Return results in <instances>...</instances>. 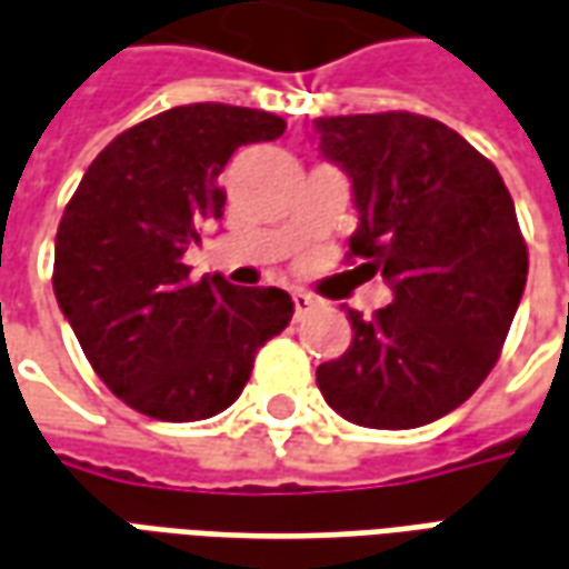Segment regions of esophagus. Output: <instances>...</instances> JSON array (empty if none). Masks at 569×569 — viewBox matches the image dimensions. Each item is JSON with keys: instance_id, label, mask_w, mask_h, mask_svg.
I'll return each instance as SVG.
<instances>
[{"instance_id": "obj_1", "label": "esophagus", "mask_w": 569, "mask_h": 569, "mask_svg": "<svg viewBox=\"0 0 569 569\" xmlns=\"http://www.w3.org/2000/svg\"><path fill=\"white\" fill-rule=\"evenodd\" d=\"M312 306H316V300H312V297H309V293H303V291H293V316H297V318H303L306 312H309V309H312Z\"/></svg>"}]
</instances>
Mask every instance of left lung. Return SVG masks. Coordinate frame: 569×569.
<instances>
[{
  "label": "left lung",
  "mask_w": 569,
  "mask_h": 569,
  "mask_svg": "<svg viewBox=\"0 0 569 569\" xmlns=\"http://www.w3.org/2000/svg\"><path fill=\"white\" fill-rule=\"evenodd\" d=\"M318 149L352 180V272L392 303L349 309L352 342L316 370L342 420L417 429L457 410L493 370L527 284V244L497 164L438 119H316Z\"/></svg>",
  "instance_id": "obj_1"
}]
</instances>
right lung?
<instances>
[{
  "label": "right lung",
  "instance_id": "obj_1",
  "mask_svg": "<svg viewBox=\"0 0 569 569\" xmlns=\"http://www.w3.org/2000/svg\"><path fill=\"white\" fill-rule=\"evenodd\" d=\"M284 134V119L189 103L128 128L88 164L60 217L54 297L116 398L164 422L208 420L251 377L257 349L288 328L281 288L189 278L183 253L223 217L232 152Z\"/></svg>",
  "mask_w": 569,
  "mask_h": 569
}]
</instances>
